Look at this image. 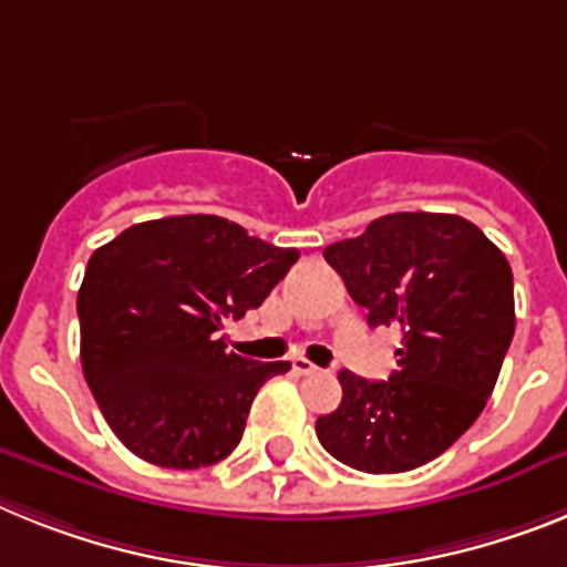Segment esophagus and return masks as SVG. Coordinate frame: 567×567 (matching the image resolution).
Masks as SVG:
<instances>
[{"label": "esophagus", "instance_id": "esophagus-1", "mask_svg": "<svg viewBox=\"0 0 567 567\" xmlns=\"http://www.w3.org/2000/svg\"><path fill=\"white\" fill-rule=\"evenodd\" d=\"M290 368H293V373H297V377H311V373L319 371V368L313 365V362H308L305 357L293 359V362H290Z\"/></svg>", "mask_w": 567, "mask_h": 567}]
</instances>
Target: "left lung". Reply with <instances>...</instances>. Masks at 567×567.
I'll return each mask as SVG.
<instances>
[{"label":"left lung","instance_id":"obj_1","mask_svg":"<svg viewBox=\"0 0 567 567\" xmlns=\"http://www.w3.org/2000/svg\"><path fill=\"white\" fill-rule=\"evenodd\" d=\"M368 324L402 333L396 371H339L342 402L317 420L322 447L365 474H402L445 454L488 402L514 339V274L474 223L388 214L324 248Z\"/></svg>","mask_w":567,"mask_h":567}]
</instances>
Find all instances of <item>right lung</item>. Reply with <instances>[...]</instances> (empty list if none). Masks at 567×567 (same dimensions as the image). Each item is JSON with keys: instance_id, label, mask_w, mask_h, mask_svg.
<instances>
[{"instance_id": "add662e5", "label": "right lung", "mask_w": 567, "mask_h": 567, "mask_svg": "<svg viewBox=\"0 0 567 567\" xmlns=\"http://www.w3.org/2000/svg\"><path fill=\"white\" fill-rule=\"evenodd\" d=\"M297 259L208 214L131 225L93 250L76 297L79 353L131 454L194 471L239 445L256 391L290 362L228 351L223 324L259 308Z\"/></svg>"}]
</instances>
